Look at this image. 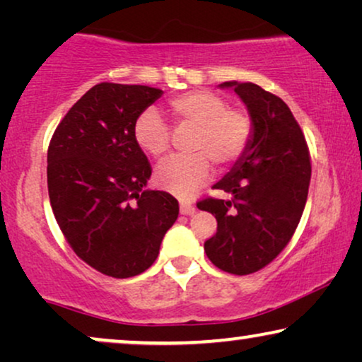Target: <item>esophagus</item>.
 Instances as JSON below:
<instances>
[{
	"label": "esophagus",
	"mask_w": 362,
	"mask_h": 362,
	"mask_svg": "<svg viewBox=\"0 0 362 362\" xmlns=\"http://www.w3.org/2000/svg\"><path fill=\"white\" fill-rule=\"evenodd\" d=\"M180 211H181V214L191 216V214H194V212H196V207L192 206L189 201H181L180 202Z\"/></svg>",
	"instance_id": "34e87169"
}]
</instances>
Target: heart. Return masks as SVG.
<instances>
[{
    "label": "heart",
    "instance_id": "1",
    "mask_svg": "<svg viewBox=\"0 0 362 362\" xmlns=\"http://www.w3.org/2000/svg\"><path fill=\"white\" fill-rule=\"evenodd\" d=\"M173 118L196 127L189 145L192 155L168 158L155 173L156 185L171 194L189 197L209 180L212 166H227L239 160L249 146L254 123L247 112L229 107V102L211 90H191L168 103ZM136 145L146 155L161 158L170 150L171 130L160 113L148 108L133 127Z\"/></svg>",
    "mask_w": 362,
    "mask_h": 362
}]
</instances>
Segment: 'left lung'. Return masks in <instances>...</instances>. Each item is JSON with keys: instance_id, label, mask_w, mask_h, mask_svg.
<instances>
[{"instance_id": "1", "label": "left lung", "mask_w": 362, "mask_h": 362, "mask_svg": "<svg viewBox=\"0 0 362 362\" xmlns=\"http://www.w3.org/2000/svg\"><path fill=\"white\" fill-rule=\"evenodd\" d=\"M247 105L252 140L232 170L214 185L232 199L204 197L201 211L217 219V232L204 242L217 269L249 275L285 249L303 214L311 177L305 135L280 97L252 82H224Z\"/></svg>"}]
</instances>
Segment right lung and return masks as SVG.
I'll return each instance as SVG.
<instances>
[{
	"instance_id": "1",
	"label": "right lung",
	"mask_w": 362,
	"mask_h": 362,
	"mask_svg": "<svg viewBox=\"0 0 362 362\" xmlns=\"http://www.w3.org/2000/svg\"><path fill=\"white\" fill-rule=\"evenodd\" d=\"M163 90L102 82L74 103L47 148V189L64 237L103 275L128 279L150 269L180 204L143 191L151 165L133 127Z\"/></svg>"
}]
</instances>
